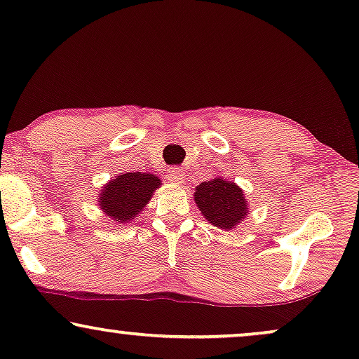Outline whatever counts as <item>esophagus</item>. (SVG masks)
<instances>
[{"label":"esophagus","mask_w":359,"mask_h":359,"mask_svg":"<svg viewBox=\"0 0 359 359\" xmlns=\"http://www.w3.org/2000/svg\"><path fill=\"white\" fill-rule=\"evenodd\" d=\"M166 176H168V180L173 181V183H181V181L184 180V171L180 168H170Z\"/></svg>","instance_id":"obj_1"}]
</instances>
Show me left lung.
Masks as SVG:
<instances>
[{"label":"left lung","mask_w":359,"mask_h":359,"mask_svg":"<svg viewBox=\"0 0 359 359\" xmlns=\"http://www.w3.org/2000/svg\"><path fill=\"white\" fill-rule=\"evenodd\" d=\"M194 201L210 224L224 230L235 229L248 214L242 189L225 180H210L196 188Z\"/></svg>","instance_id":"left-lung-1"}]
</instances>
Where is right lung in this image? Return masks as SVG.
Listing matches in <instances>:
<instances>
[{
  "label": "right lung",
  "instance_id": "add662e5",
  "mask_svg": "<svg viewBox=\"0 0 359 359\" xmlns=\"http://www.w3.org/2000/svg\"><path fill=\"white\" fill-rule=\"evenodd\" d=\"M160 180L150 173H124L116 176L101 191V209L117 222H129L145 208Z\"/></svg>",
  "mask_w": 359,
  "mask_h": 359
}]
</instances>
